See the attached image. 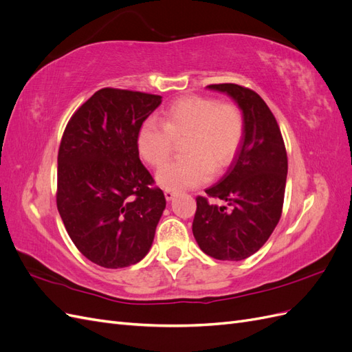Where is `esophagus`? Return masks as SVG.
I'll use <instances>...</instances> for the list:
<instances>
[{
	"label": "esophagus",
	"instance_id": "esophagus-1",
	"mask_svg": "<svg viewBox=\"0 0 352 352\" xmlns=\"http://www.w3.org/2000/svg\"><path fill=\"white\" fill-rule=\"evenodd\" d=\"M175 195H176L175 190H170V189H166V190H164V197H166L167 201H172V199L175 198Z\"/></svg>",
	"mask_w": 352,
	"mask_h": 352
}]
</instances>
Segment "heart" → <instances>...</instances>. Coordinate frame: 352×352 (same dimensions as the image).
Returning <instances> with one entry per match:
<instances>
[{
	"instance_id": "heart-1",
	"label": "heart",
	"mask_w": 352,
	"mask_h": 352,
	"mask_svg": "<svg viewBox=\"0 0 352 352\" xmlns=\"http://www.w3.org/2000/svg\"><path fill=\"white\" fill-rule=\"evenodd\" d=\"M245 132L243 113L236 104L211 97L188 95L170 104L163 123L148 117L136 133V146L145 162L163 166L173 151L175 140L185 138V157L166 164L158 184L170 190L197 188L208 182L235 158Z\"/></svg>"
}]
</instances>
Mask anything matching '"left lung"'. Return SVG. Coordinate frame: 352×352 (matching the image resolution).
Returning a JSON list of instances; mask_svg holds the SVG:
<instances>
[{"label":"left lung","mask_w":352,"mask_h":352,"mask_svg":"<svg viewBox=\"0 0 352 352\" xmlns=\"http://www.w3.org/2000/svg\"><path fill=\"white\" fill-rule=\"evenodd\" d=\"M228 94L243 113L245 132L226 175L206 189L216 206L197 197L192 223L199 248L210 257L241 261L257 252L278 225L285 198L287 155L273 113L257 92L236 83L208 85Z\"/></svg>","instance_id":"obj_1"}]
</instances>
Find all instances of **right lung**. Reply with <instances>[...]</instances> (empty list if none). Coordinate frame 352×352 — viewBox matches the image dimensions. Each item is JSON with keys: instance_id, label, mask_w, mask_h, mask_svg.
<instances>
[{"instance_id": "add662e5", "label": "right lung", "mask_w": 352, "mask_h": 352, "mask_svg": "<svg viewBox=\"0 0 352 352\" xmlns=\"http://www.w3.org/2000/svg\"><path fill=\"white\" fill-rule=\"evenodd\" d=\"M160 104V95L102 88L63 133L57 208L76 248L101 267L141 261L166 208L136 146L138 129Z\"/></svg>"}]
</instances>
